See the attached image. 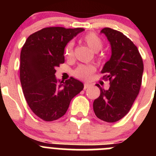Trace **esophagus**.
I'll use <instances>...</instances> for the list:
<instances>
[{"mask_svg": "<svg viewBox=\"0 0 156 156\" xmlns=\"http://www.w3.org/2000/svg\"><path fill=\"white\" fill-rule=\"evenodd\" d=\"M90 87V84H89V83H84V86H83V89H84V90H86V89H87L88 87Z\"/></svg>", "mask_w": 156, "mask_h": 156, "instance_id": "34e87169", "label": "esophagus"}]
</instances>
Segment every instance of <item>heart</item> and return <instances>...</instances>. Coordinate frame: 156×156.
<instances>
[{
    "mask_svg": "<svg viewBox=\"0 0 156 156\" xmlns=\"http://www.w3.org/2000/svg\"><path fill=\"white\" fill-rule=\"evenodd\" d=\"M83 41L87 44L93 51L98 52L101 49L103 46L102 40L94 33H89L86 34L83 38ZM74 44L73 41H69L66 44L64 48V55L67 58H71L73 56ZM94 72V67L92 65H80L74 70L73 74L77 78L87 79Z\"/></svg>",
    "mask_w": 156,
    "mask_h": 156,
    "instance_id": "1",
    "label": "heart"
}]
</instances>
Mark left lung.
<instances>
[{
  "mask_svg": "<svg viewBox=\"0 0 156 156\" xmlns=\"http://www.w3.org/2000/svg\"><path fill=\"white\" fill-rule=\"evenodd\" d=\"M109 41L112 49L110 59L105 64L103 79L109 80L108 90L99 84L100 96L93 103L94 112L98 119L114 122L124 117L140 90L144 65L137 48L121 32L111 28L101 31Z\"/></svg>",
  "mask_w": 156,
  "mask_h": 156,
  "instance_id": "left-lung-1",
  "label": "left lung"
}]
</instances>
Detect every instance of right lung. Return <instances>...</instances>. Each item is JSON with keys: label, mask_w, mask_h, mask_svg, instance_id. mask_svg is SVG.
Returning <instances> with one entry per match:
<instances>
[{"label": "right lung", "mask_w": 156, "mask_h": 156, "mask_svg": "<svg viewBox=\"0 0 156 156\" xmlns=\"http://www.w3.org/2000/svg\"><path fill=\"white\" fill-rule=\"evenodd\" d=\"M83 28L48 27L31 34L20 55V81L27 104L36 115L54 121L66 114L70 101L83 89L71 77L56 79L55 68L64 63V48Z\"/></svg>", "instance_id": "1"}]
</instances>
